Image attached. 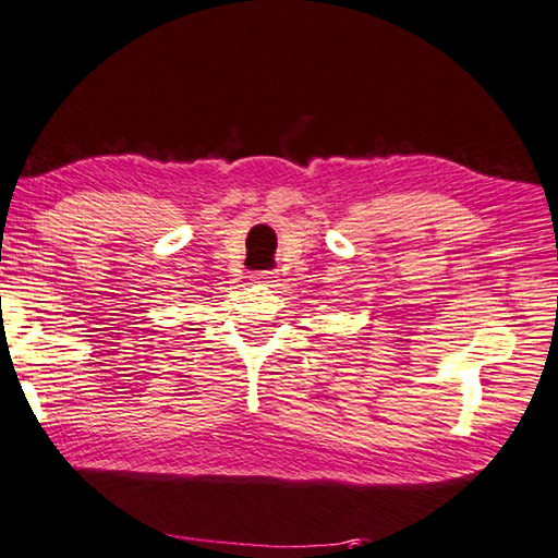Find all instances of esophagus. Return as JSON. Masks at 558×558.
<instances>
[{"label": "esophagus", "instance_id": "esophagus-1", "mask_svg": "<svg viewBox=\"0 0 558 558\" xmlns=\"http://www.w3.org/2000/svg\"><path fill=\"white\" fill-rule=\"evenodd\" d=\"M271 279V271H255V275H252V281H259V283H269Z\"/></svg>", "mask_w": 558, "mask_h": 558}]
</instances>
